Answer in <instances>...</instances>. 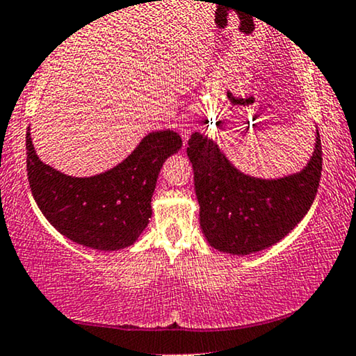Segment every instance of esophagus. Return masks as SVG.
I'll return each mask as SVG.
<instances>
[{
	"label": "esophagus",
	"mask_w": 356,
	"mask_h": 356,
	"mask_svg": "<svg viewBox=\"0 0 356 356\" xmlns=\"http://www.w3.org/2000/svg\"><path fill=\"white\" fill-rule=\"evenodd\" d=\"M188 130H190V127L187 126V124H185V126H182V132H184V138L187 140V134H188Z\"/></svg>",
	"instance_id": "obj_1"
}]
</instances>
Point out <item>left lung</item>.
I'll return each mask as SVG.
<instances>
[{"instance_id":"8db88e82","label":"left lung","mask_w":356,"mask_h":356,"mask_svg":"<svg viewBox=\"0 0 356 356\" xmlns=\"http://www.w3.org/2000/svg\"><path fill=\"white\" fill-rule=\"evenodd\" d=\"M187 154L204 237L213 248L238 257L273 247L302 221L316 197L323 171L318 130L307 166L279 179L238 171L218 143L200 132L190 137Z\"/></svg>"}]
</instances>
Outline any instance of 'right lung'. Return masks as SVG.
<instances>
[{
    "instance_id": "add662e5",
    "label": "right lung",
    "mask_w": 356,
    "mask_h": 356,
    "mask_svg": "<svg viewBox=\"0 0 356 356\" xmlns=\"http://www.w3.org/2000/svg\"><path fill=\"white\" fill-rule=\"evenodd\" d=\"M182 147L174 130L142 138L118 166L72 177L44 164L27 129V176L40 211L64 237L83 247L116 252L137 242L152 218V197L164 161Z\"/></svg>"
}]
</instances>
